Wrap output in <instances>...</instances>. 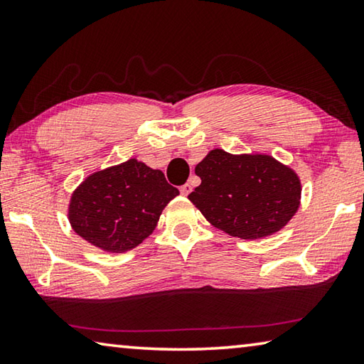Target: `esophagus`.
Here are the masks:
<instances>
[{"instance_id":"obj_1","label":"esophagus","mask_w":364,"mask_h":364,"mask_svg":"<svg viewBox=\"0 0 364 364\" xmlns=\"http://www.w3.org/2000/svg\"><path fill=\"white\" fill-rule=\"evenodd\" d=\"M191 191H193V186H191L189 183H186V184H184V186L180 188V193H181L183 196H188V194L191 193Z\"/></svg>"}]
</instances>
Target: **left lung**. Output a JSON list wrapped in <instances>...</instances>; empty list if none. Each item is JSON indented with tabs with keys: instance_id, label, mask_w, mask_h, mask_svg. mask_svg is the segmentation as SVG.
Listing matches in <instances>:
<instances>
[{
	"instance_id": "1",
	"label": "left lung",
	"mask_w": 364,
	"mask_h": 364,
	"mask_svg": "<svg viewBox=\"0 0 364 364\" xmlns=\"http://www.w3.org/2000/svg\"><path fill=\"white\" fill-rule=\"evenodd\" d=\"M200 184L188 199L212 226L232 237L262 239L297 213L299 175L268 154L212 149L196 165Z\"/></svg>"
}]
</instances>
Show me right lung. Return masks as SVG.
Listing matches in <instances>:
<instances>
[{
    "label": "right lung",
    "mask_w": 364,
    "mask_h": 364,
    "mask_svg": "<svg viewBox=\"0 0 364 364\" xmlns=\"http://www.w3.org/2000/svg\"><path fill=\"white\" fill-rule=\"evenodd\" d=\"M178 194L162 171L128 159L86 176L70 196L67 217L86 242L122 254L151 236L162 210Z\"/></svg>",
    "instance_id": "1"
}]
</instances>
